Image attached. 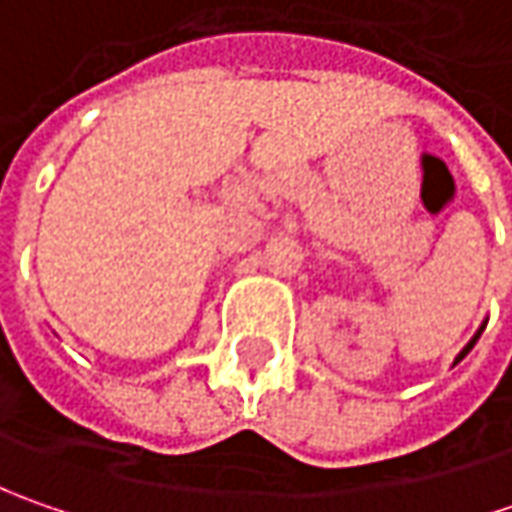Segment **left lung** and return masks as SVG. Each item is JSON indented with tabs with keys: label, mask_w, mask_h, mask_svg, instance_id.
<instances>
[{
	"label": "left lung",
	"mask_w": 512,
	"mask_h": 512,
	"mask_svg": "<svg viewBox=\"0 0 512 512\" xmlns=\"http://www.w3.org/2000/svg\"><path fill=\"white\" fill-rule=\"evenodd\" d=\"M484 327H487V322H482V325H479V330H476V333H473V339H470V342L464 344L462 347V353H459V356H456V359H453V364H459L464 359V356H467V353H470V350H473V344L479 342V336H482L484 333Z\"/></svg>",
	"instance_id": "1"
}]
</instances>
